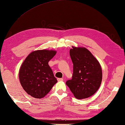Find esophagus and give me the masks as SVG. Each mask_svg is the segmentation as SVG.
I'll return each mask as SVG.
<instances>
[{"instance_id": "obj_1", "label": "esophagus", "mask_w": 125, "mask_h": 125, "mask_svg": "<svg viewBox=\"0 0 125 125\" xmlns=\"http://www.w3.org/2000/svg\"><path fill=\"white\" fill-rule=\"evenodd\" d=\"M58 81H63V79H62V78H58Z\"/></svg>"}]
</instances>
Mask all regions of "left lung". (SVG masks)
Here are the masks:
<instances>
[{"mask_svg":"<svg viewBox=\"0 0 125 125\" xmlns=\"http://www.w3.org/2000/svg\"><path fill=\"white\" fill-rule=\"evenodd\" d=\"M70 55L73 63L72 79L66 84L77 99L93 95L101 85L103 73L98 60L89 50L72 46Z\"/></svg>","mask_w":125,"mask_h":125,"instance_id":"obj_1","label":"left lung"}]
</instances>
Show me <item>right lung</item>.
I'll list each match as a JSON object with an SVG mask.
<instances>
[{
  "mask_svg": "<svg viewBox=\"0 0 125 125\" xmlns=\"http://www.w3.org/2000/svg\"><path fill=\"white\" fill-rule=\"evenodd\" d=\"M55 50H39L29 54L20 68L19 77L23 89L36 99L44 97L58 81L48 64Z\"/></svg>",
  "mask_w": 125,
  "mask_h": 125,
  "instance_id": "obj_1",
  "label": "right lung"
}]
</instances>
